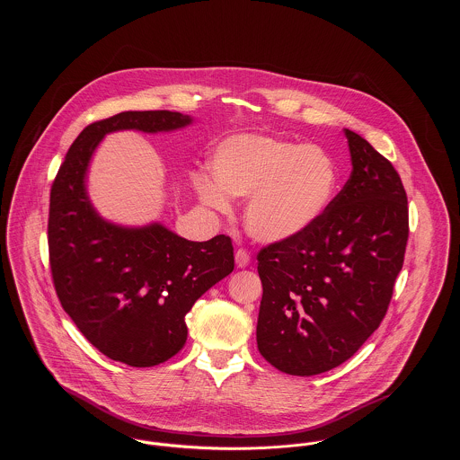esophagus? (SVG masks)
Returning a JSON list of instances; mask_svg holds the SVG:
<instances>
[{
  "mask_svg": "<svg viewBox=\"0 0 460 460\" xmlns=\"http://www.w3.org/2000/svg\"><path fill=\"white\" fill-rule=\"evenodd\" d=\"M250 262H252V257H250V253L246 250H237L235 252V263H237V267L244 269V267L250 265Z\"/></svg>",
  "mask_w": 460,
  "mask_h": 460,
  "instance_id": "1",
  "label": "esophagus"
}]
</instances>
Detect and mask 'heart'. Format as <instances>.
<instances>
[{
    "label": "heart",
    "mask_w": 460,
    "mask_h": 460,
    "mask_svg": "<svg viewBox=\"0 0 460 460\" xmlns=\"http://www.w3.org/2000/svg\"><path fill=\"white\" fill-rule=\"evenodd\" d=\"M208 172L214 185L195 181L199 199L226 210V197H250L244 228L259 243H283L312 228L328 210L340 181L324 148L259 134L223 139L208 159Z\"/></svg>",
    "instance_id": "heart-1"
}]
</instances>
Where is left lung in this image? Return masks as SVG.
<instances>
[{"label":"left lung","instance_id":"8db88e82","mask_svg":"<svg viewBox=\"0 0 460 460\" xmlns=\"http://www.w3.org/2000/svg\"><path fill=\"white\" fill-rule=\"evenodd\" d=\"M352 172L324 216L257 255L259 350L290 376L347 361L383 323L409 237L407 195L394 164L345 129Z\"/></svg>","mask_w":460,"mask_h":460}]
</instances>
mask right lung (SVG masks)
Returning <instances> with one entry per match:
<instances>
[{
    "label": "right lung",
    "mask_w": 460,
    "mask_h": 460,
    "mask_svg": "<svg viewBox=\"0 0 460 460\" xmlns=\"http://www.w3.org/2000/svg\"><path fill=\"white\" fill-rule=\"evenodd\" d=\"M193 122L177 111H124L84 128L51 188L49 263L58 299L83 336L113 361L154 367L188 340L186 314L234 270L230 237L195 243L161 223L120 226L86 193L101 139L115 131L168 132Z\"/></svg>",
    "instance_id": "obj_1"
}]
</instances>
